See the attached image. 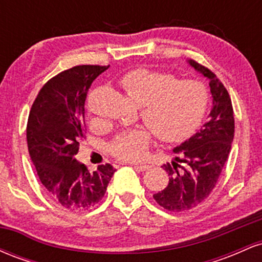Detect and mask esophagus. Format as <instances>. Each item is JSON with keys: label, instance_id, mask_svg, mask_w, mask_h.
Segmentation results:
<instances>
[{"label": "esophagus", "instance_id": "34e87169", "mask_svg": "<svg viewBox=\"0 0 262 262\" xmlns=\"http://www.w3.org/2000/svg\"><path fill=\"white\" fill-rule=\"evenodd\" d=\"M150 165H134V169L138 170V171H146L150 169Z\"/></svg>", "mask_w": 262, "mask_h": 262}]
</instances>
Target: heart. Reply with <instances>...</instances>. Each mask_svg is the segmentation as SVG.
<instances>
[{"mask_svg":"<svg viewBox=\"0 0 262 262\" xmlns=\"http://www.w3.org/2000/svg\"><path fill=\"white\" fill-rule=\"evenodd\" d=\"M122 85L129 98L143 107L141 117L159 139L169 143L193 134L208 107L206 86L194 80L177 81L172 75L135 69L123 77ZM151 129L138 128L121 133L113 140L111 151L124 161L143 160L152 138Z\"/></svg>","mask_w":262,"mask_h":262,"instance_id":"1","label":"heart"}]
</instances>
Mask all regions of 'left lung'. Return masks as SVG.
<instances>
[{
	"mask_svg": "<svg viewBox=\"0 0 262 262\" xmlns=\"http://www.w3.org/2000/svg\"><path fill=\"white\" fill-rule=\"evenodd\" d=\"M187 64L209 80L212 108L206 124L196 134L173 148L175 159L165 167L169 183L154 194V200L171 212H182L196 207L214 188L234 139V114L231 100L223 83L212 71L187 60ZM179 162L184 164L177 170Z\"/></svg>",
	"mask_w": 262,
	"mask_h": 262,
	"instance_id": "8db88e82",
	"label": "left lung"
}]
</instances>
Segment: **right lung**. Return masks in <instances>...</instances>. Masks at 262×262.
Returning <instances> with one entry per match:
<instances>
[{"mask_svg":"<svg viewBox=\"0 0 262 262\" xmlns=\"http://www.w3.org/2000/svg\"><path fill=\"white\" fill-rule=\"evenodd\" d=\"M107 69L81 65L58 74L41 87L29 113L27 143L39 179L56 203L74 212L100 202L116 172L110 164L90 172L75 159L86 134L87 91Z\"/></svg>","mask_w":262,"mask_h":262,"instance_id":"obj_1","label":"right lung"}]
</instances>
